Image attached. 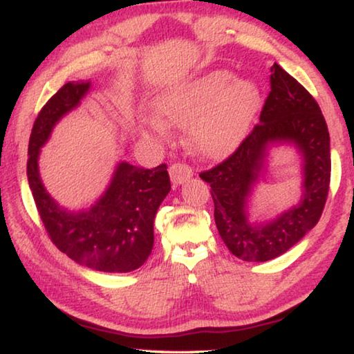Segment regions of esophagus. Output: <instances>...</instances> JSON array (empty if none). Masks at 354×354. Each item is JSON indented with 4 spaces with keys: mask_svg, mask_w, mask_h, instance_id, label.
I'll list each match as a JSON object with an SVG mask.
<instances>
[{
    "mask_svg": "<svg viewBox=\"0 0 354 354\" xmlns=\"http://www.w3.org/2000/svg\"><path fill=\"white\" fill-rule=\"evenodd\" d=\"M194 171L187 163H174L169 167V176L171 182L174 185H180L188 180L189 177H193Z\"/></svg>",
    "mask_w": 354,
    "mask_h": 354,
    "instance_id": "1",
    "label": "esophagus"
}]
</instances>
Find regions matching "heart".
<instances>
[{
  "instance_id": "1",
  "label": "heart",
  "mask_w": 354,
  "mask_h": 354,
  "mask_svg": "<svg viewBox=\"0 0 354 354\" xmlns=\"http://www.w3.org/2000/svg\"><path fill=\"white\" fill-rule=\"evenodd\" d=\"M261 107V91L249 79L216 70L163 93L155 102L153 129L188 126V140L205 157L233 152L249 133Z\"/></svg>"
}]
</instances>
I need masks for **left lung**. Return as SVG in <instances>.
<instances>
[{
    "mask_svg": "<svg viewBox=\"0 0 354 354\" xmlns=\"http://www.w3.org/2000/svg\"><path fill=\"white\" fill-rule=\"evenodd\" d=\"M270 73V91L259 122L230 157L201 172L202 180L212 187L222 241L234 257L253 263L283 255L317 224L331 177L330 133L319 104L278 64ZM275 142H290L302 155V197L274 221L252 225L246 212L248 197Z\"/></svg>",
    "mask_w": 354,
    "mask_h": 354,
    "instance_id": "8db88e82",
    "label": "left lung"
}]
</instances>
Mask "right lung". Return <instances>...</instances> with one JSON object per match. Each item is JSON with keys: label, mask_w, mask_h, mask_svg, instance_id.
<instances>
[{"label": "right lung", "mask_w": 354, "mask_h": 354, "mask_svg": "<svg viewBox=\"0 0 354 354\" xmlns=\"http://www.w3.org/2000/svg\"><path fill=\"white\" fill-rule=\"evenodd\" d=\"M88 90L90 82H68L43 105L29 138L28 182L43 225L60 252L93 270L124 274L141 268L151 255L155 214L171 191L167 166L145 169L121 161L105 193L80 212L60 208L39 174L41 146Z\"/></svg>", "instance_id": "1"}]
</instances>
